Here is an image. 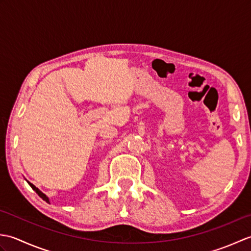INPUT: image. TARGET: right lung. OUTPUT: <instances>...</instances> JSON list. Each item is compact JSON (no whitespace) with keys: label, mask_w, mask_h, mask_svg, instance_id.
I'll use <instances>...</instances> for the list:
<instances>
[{"label":"right lung","mask_w":251,"mask_h":251,"mask_svg":"<svg viewBox=\"0 0 251 251\" xmlns=\"http://www.w3.org/2000/svg\"><path fill=\"white\" fill-rule=\"evenodd\" d=\"M26 182H28V183H29V185L31 186V188H32V189H33V190H34V191L36 192V193H37V195H39V196L41 197V199H43V200H44L45 201H47V202H50V199H49V197H47V196H46V195H45V194L43 193V192H42V191H40L39 189H37V188H36V186H35L34 184H32L31 182H29V181H28V180H26Z\"/></svg>","instance_id":"right-lung-1"}]
</instances>
